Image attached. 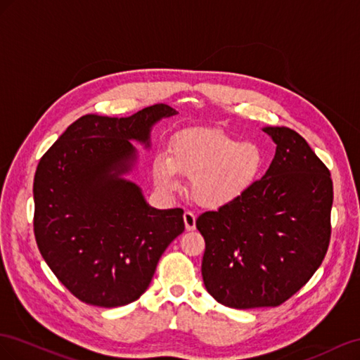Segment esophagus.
<instances>
[{
  "label": "esophagus",
  "mask_w": 360,
  "mask_h": 360,
  "mask_svg": "<svg viewBox=\"0 0 360 360\" xmlns=\"http://www.w3.org/2000/svg\"><path fill=\"white\" fill-rule=\"evenodd\" d=\"M184 223H186L187 231L196 229V215H194L191 211H186L184 212Z\"/></svg>",
  "instance_id": "1"
}]
</instances>
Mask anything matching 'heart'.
Wrapping results in <instances>:
<instances>
[{
	"instance_id": "obj_1",
	"label": "heart",
	"mask_w": 360,
	"mask_h": 360,
	"mask_svg": "<svg viewBox=\"0 0 360 360\" xmlns=\"http://www.w3.org/2000/svg\"><path fill=\"white\" fill-rule=\"evenodd\" d=\"M265 167L264 150L219 129L190 128L170 143V157L158 153L153 178L169 193L179 190V174L191 179V198L203 208L217 210L243 198Z\"/></svg>"
}]
</instances>
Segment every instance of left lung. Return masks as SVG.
Segmentation results:
<instances>
[{"label": "left lung", "mask_w": 360, "mask_h": 360, "mask_svg": "<svg viewBox=\"0 0 360 360\" xmlns=\"http://www.w3.org/2000/svg\"><path fill=\"white\" fill-rule=\"evenodd\" d=\"M262 131L276 145L269 170L243 198L196 220L205 288L235 309L288 300L321 265L330 240V172L295 131Z\"/></svg>", "instance_id": "8db88e82"}]
</instances>
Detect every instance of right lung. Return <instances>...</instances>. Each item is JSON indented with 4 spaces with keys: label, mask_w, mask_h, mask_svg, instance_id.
<instances>
[{
    "label": "right lung",
    "mask_w": 360,
    "mask_h": 360,
    "mask_svg": "<svg viewBox=\"0 0 360 360\" xmlns=\"http://www.w3.org/2000/svg\"><path fill=\"white\" fill-rule=\"evenodd\" d=\"M178 115L169 105L129 117L86 115L40 158L34 174V235L57 279L87 304L116 307L148 290L167 245L184 232L181 208L158 210L128 179L139 166L132 141Z\"/></svg>",
    "instance_id": "obj_1"
}]
</instances>
